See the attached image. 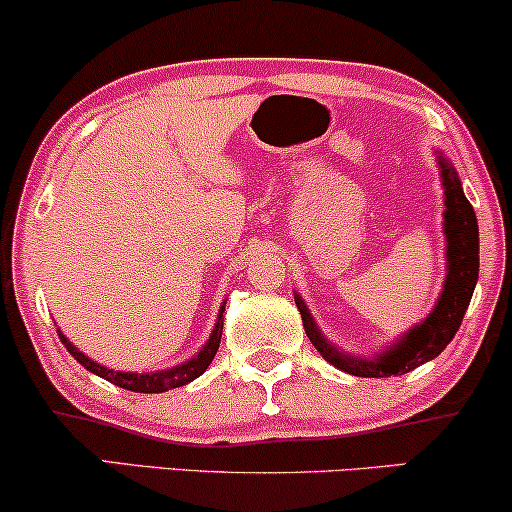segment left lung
Masks as SVG:
<instances>
[{
	"label": "left lung",
	"mask_w": 512,
	"mask_h": 512,
	"mask_svg": "<svg viewBox=\"0 0 512 512\" xmlns=\"http://www.w3.org/2000/svg\"><path fill=\"white\" fill-rule=\"evenodd\" d=\"M439 159L441 185H444V235H446V280L444 289L437 306L432 313L408 330L396 344H391L387 351L380 356L361 358L344 353L342 349L327 342L323 332L315 325L313 315L308 313L299 294H294L296 308H299L301 320H304V330L311 339V344L323 353L325 361H330L334 368L349 372L356 377H391V375H406L415 370L418 365L437 358L446 344L456 337L463 315L468 311L472 292H475L477 275H479V227L477 216L472 211L468 197L463 194L456 170L444 156Z\"/></svg>",
	"instance_id": "obj_1"
}]
</instances>
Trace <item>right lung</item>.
<instances>
[{"instance_id": "right-lung-1", "label": "right lung", "mask_w": 512, "mask_h": 512, "mask_svg": "<svg viewBox=\"0 0 512 512\" xmlns=\"http://www.w3.org/2000/svg\"><path fill=\"white\" fill-rule=\"evenodd\" d=\"M223 311H225V304L220 306L216 327H213L211 337H208L204 349H201L197 356L189 358V361L180 363V365H173V368H168V370H156V372L109 370V368H104V365L94 363L92 358H87L82 351L75 349V346L66 339V334H61V330H56V332H59V339L63 342V346L71 351V356L82 365V368H87L90 372H94V375L104 377L106 382L116 384V387H123L128 391H140V394H161V391L185 387L187 382L197 380L199 375H204V370L211 365L213 356H216V351L220 346V337H223Z\"/></svg>"}]
</instances>
